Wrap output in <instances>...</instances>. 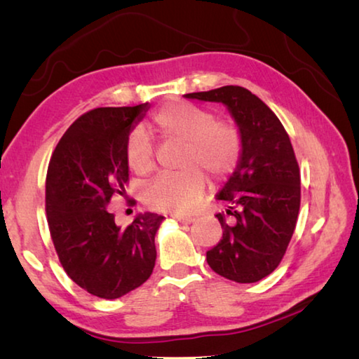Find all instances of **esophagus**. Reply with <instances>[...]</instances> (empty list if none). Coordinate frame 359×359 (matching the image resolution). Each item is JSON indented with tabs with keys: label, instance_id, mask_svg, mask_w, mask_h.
I'll use <instances>...</instances> for the list:
<instances>
[{
	"label": "esophagus",
	"instance_id": "1",
	"mask_svg": "<svg viewBox=\"0 0 359 359\" xmlns=\"http://www.w3.org/2000/svg\"><path fill=\"white\" fill-rule=\"evenodd\" d=\"M175 219H176V221H178V222H181V224H192L194 221H196V219L191 217V216H180V215H176Z\"/></svg>",
	"mask_w": 359,
	"mask_h": 359
}]
</instances>
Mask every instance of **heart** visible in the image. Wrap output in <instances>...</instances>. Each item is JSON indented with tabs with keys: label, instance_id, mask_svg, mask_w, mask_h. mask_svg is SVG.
Returning <instances> with one entry per match:
<instances>
[{
	"label": "heart",
	"instance_id": "1",
	"mask_svg": "<svg viewBox=\"0 0 359 359\" xmlns=\"http://www.w3.org/2000/svg\"><path fill=\"white\" fill-rule=\"evenodd\" d=\"M153 129L165 140L186 142L183 173L161 175L143 192L148 208L187 215L197 208L206 187L205 175L225 181L238 168L244 138L230 119L184 100H173L151 118ZM126 163L132 173L147 176L154 170V147L147 132L135 128L126 140Z\"/></svg>",
	"mask_w": 359,
	"mask_h": 359
}]
</instances>
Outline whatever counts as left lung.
<instances>
[{"label":"left lung","mask_w":359,"mask_h":359,"mask_svg":"<svg viewBox=\"0 0 359 359\" xmlns=\"http://www.w3.org/2000/svg\"><path fill=\"white\" fill-rule=\"evenodd\" d=\"M186 97L227 105L244 138L240 165L216 196L227 210L216 215L222 238L206 262L225 279L262 280L284 259L298 221L301 176L290 137L274 111L243 86Z\"/></svg>","instance_id":"obj_1"}]
</instances>
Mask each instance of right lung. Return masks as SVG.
I'll list each match as a JSON object with an SVG mask.
<instances>
[{
    "instance_id": "add662e5",
    "label": "right lung",
    "mask_w": 359,
    "mask_h": 359,
    "mask_svg": "<svg viewBox=\"0 0 359 359\" xmlns=\"http://www.w3.org/2000/svg\"><path fill=\"white\" fill-rule=\"evenodd\" d=\"M147 110L148 102L83 113L61 137L47 168V222L61 266L104 299L135 290L154 268V236L163 216L144 212L121 229L107 211L110 198L124 194L126 140Z\"/></svg>"
}]
</instances>
